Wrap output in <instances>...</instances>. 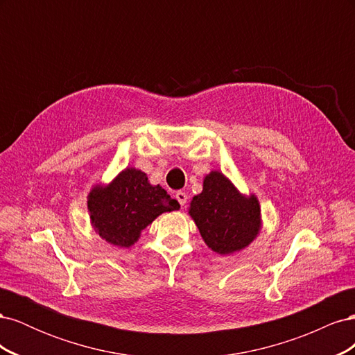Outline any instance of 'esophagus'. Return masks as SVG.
<instances>
[{
    "label": "esophagus",
    "mask_w": 355,
    "mask_h": 355,
    "mask_svg": "<svg viewBox=\"0 0 355 355\" xmlns=\"http://www.w3.org/2000/svg\"><path fill=\"white\" fill-rule=\"evenodd\" d=\"M176 200L179 201V204H180V206H182V207H184V206H185V204H187L188 196L185 194V192H184V191H178V192H176Z\"/></svg>",
    "instance_id": "esophagus-1"
}]
</instances>
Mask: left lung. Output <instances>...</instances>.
<instances>
[{
	"label": "left lung",
	"mask_w": 355,
	"mask_h": 355,
	"mask_svg": "<svg viewBox=\"0 0 355 355\" xmlns=\"http://www.w3.org/2000/svg\"><path fill=\"white\" fill-rule=\"evenodd\" d=\"M189 214L202 240L220 254L244 249L261 227V207L256 197H243L219 171H211L204 179L202 192L192 198Z\"/></svg>",
	"instance_id": "obj_1"
}]
</instances>
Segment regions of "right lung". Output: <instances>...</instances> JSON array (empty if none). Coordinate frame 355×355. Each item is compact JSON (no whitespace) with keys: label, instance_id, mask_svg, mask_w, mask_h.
Returning a JSON list of instances; mask_svg holds the SVG:
<instances>
[{"label":"right lung","instance_id":"right-lung-1","mask_svg":"<svg viewBox=\"0 0 355 355\" xmlns=\"http://www.w3.org/2000/svg\"><path fill=\"white\" fill-rule=\"evenodd\" d=\"M179 207L178 200L159 185L153 187L136 168H125L110 187H96L89 196L93 227L102 239L120 247H130L161 213Z\"/></svg>","mask_w":355,"mask_h":355}]
</instances>
